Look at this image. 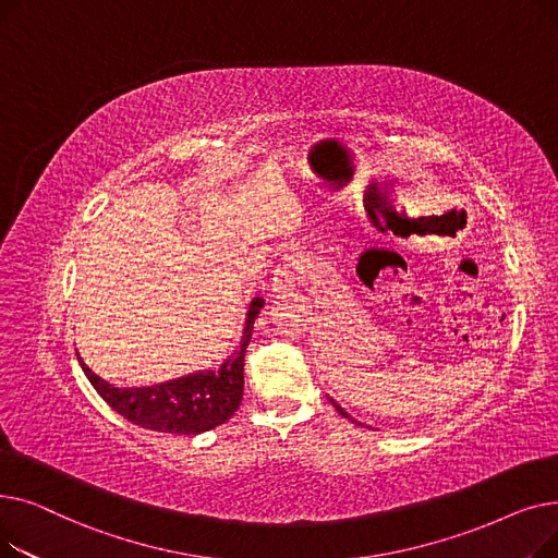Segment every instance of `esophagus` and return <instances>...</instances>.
Wrapping results in <instances>:
<instances>
[{"mask_svg":"<svg viewBox=\"0 0 558 558\" xmlns=\"http://www.w3.org/2000/svg\"><path fill=\"white\" fill-rule=\"evenodd\" d=\"M305 269V262L301 255H287L274 271V291L276 294H284L287 289L296 287V280L301 271Z\"/></svg>","mask_w":558,"mask_h":558,"instance_id":"34e87169","label":"esophagus"}]
</instances>
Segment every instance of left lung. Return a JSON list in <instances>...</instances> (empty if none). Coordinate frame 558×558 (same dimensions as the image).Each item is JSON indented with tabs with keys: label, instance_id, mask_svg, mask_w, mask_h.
Segmentation results:
<instances>
[{
	"label": "left lung",
	"instance_id": "obj_1",
	"mask_svg": "<svg viewBox=\"0 0 558 558\" xmlns=\"http://www.w3.org/2000/svg\"><path fill=\"white\" fill-rule=\"evenodd\" d=\"M328 400H330V402H332V407H335V409H337V412H339V414H341V416H343V418H350V416H348V412H343V407H339V404H337V402H335V400H332V398H328ZM350 421H355V418H350ZM355 423H357V421H355Z\"/></svg>",
	"mask_w": 558,
	"mask_h": 558
}]
</instances>
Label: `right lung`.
Listing matches in <instances>:
<instances>
[{
	"mask_svg": "<svg viewBox=\"0 0 558 558\" xmlns=\"http://www.w3.org/2000/svg\"><path fill=\"white\" fill-rule=\"evenodd\" d=\"M264 307L255 299L246 312V328L240 348L215 371H198L154 387L120 389L108 385L83 362V373L97 393L133 425L162 434H201L226 423L238 412L244 396V353L253 335V324Z\"/></svg>",
	"mask_w": 558,
	"mask_h": 558,
	"instance_id": "1",
	"label": "right lung"
}]
</instances>
